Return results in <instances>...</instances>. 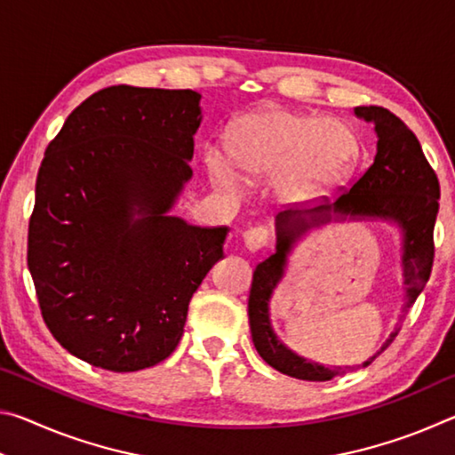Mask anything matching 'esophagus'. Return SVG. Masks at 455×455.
<instances>
[{"mask_svg":"<svg viewBox=\"0 0 455 455\" xmlns=\"http://www.w3.org/2000/svg\"><path fill=\"white\" fill-rule=\"evenodd\" d=\"M243 243L246 249L252 252L263 249V246H267V243H268V228H265V227L246 228L243 233Z\"/></svg>","mask_w":455,"mask_h":455,"instance_id":"obj_1","label":"esophagus"}]
</instances>
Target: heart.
I'll list each match as a JSON object with an SVG mask.
<instances>
[{"label":"heart","instance_id":"1","mask_svg":"<svg viewBox=\"0 0 455 455\" xmlns=\"http://www.w3.org/2000/svg\"><path fill=\"white\" fill-rule=\"evenodd\" d=\"M222 148L228 164L217 152L204 156L209 174L220 187H236L235 170L249 179L273 174V190L283 203L305 204L331 195L351 179L363 142L341 118L265 106L230 122L222 134Z\"/></svg>","mask_w":455,"mask_h":455}]
</instances>
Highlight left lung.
Returning <instances> with one entry per match:
<instances>
[{
	"label": "left lung",
	"mask_w": 455,
	"mask_h": 455,
	"mask_svg": "<svg viewBox=\"0 0 455 455\" xmlns=\"http://www.w3.org/2000/svg\"><path fill=\"white\" fill-rule=\"evenodd\" d=\"M355 116L375 126L377 154L373 164L335 203H325L315 209H287L276 214L275 252L259 263L252 273L249 323L255 349L276 371L303 381H329L343 373L341 367L331 369L297 355L279 341L271 325L273 292L287 271L291 252L309 230L329 222L383 220L395 225L402 236L403 313L411 309L426 287L434 265V225L440 211V182L423 156L419 140L395 114L385 108L359 106L355 108ZM397 331L385 339L381 349L361 365L367 367L387 349Z\"/></svg>",
	"instance_id": "left-lung-1"
}]
</instances>
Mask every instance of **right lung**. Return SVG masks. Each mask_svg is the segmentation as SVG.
I'll list each match as a JSON object with an SVG mask.
<instances>
[{"label":"right lung","mask_w":455,"mask_h":455,"mask_svg":"<svg viewBox=\"0 0 455 455\" xmlns=\"http://www.w3.org/2000/svg\"><path fill=\"white\" fill-rule=\"evenodd\" d=\"M203 122L195 90L112 86L68 116L45 148L28 267L61 347L108 371L164 361L188 303L225 257L227 227L174 217Z\"/></svg>","instance_id":"add662e5"}]
</instances>
